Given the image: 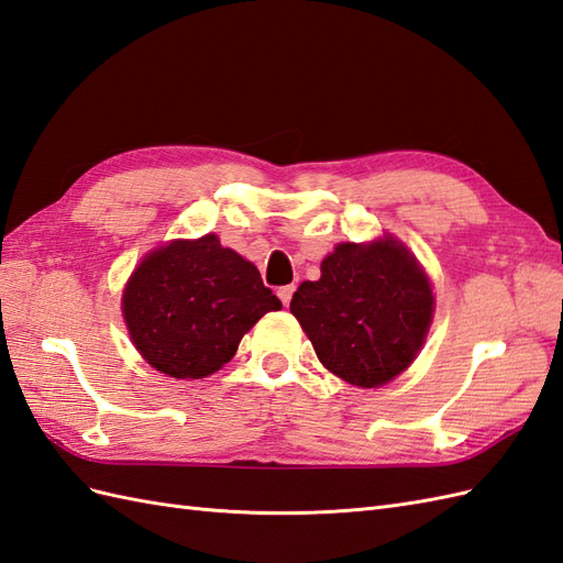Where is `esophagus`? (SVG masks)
<instances>
[{"label":"esophagus","instance_id":"esophagus-1","mask_svg":"<svg viewBox=\"0 0 563 563\" xmlns=\"http://www.w3.org/2000/svg\"><path fill=\"white\" fill-rule=\"evenodd\" d=\"M292 292H295V285H283L280 287V290H278V297H280V301H283V305L287 307V305H290V299H292Z\"/></svg>","mask_w":563,"mask_h":563}]
</instances>
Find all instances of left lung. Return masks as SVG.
<instances>
[{"label":"left lung","instance_id":"8db88e82","mask_svg":"<svg viewBox=\"0 0 563 563\" xmlns=\"http://www.w3.org/2000/svg\"><path fill=\"white\" fill-rule=\"evenodd\" d=\"M290 311L330 373L356 387H380L419 354L435 297L416 256L385 235L340 242L321 262V278L297 287Z\"/></svg>","mask_w":563,"mask_h":563}]
</instances>
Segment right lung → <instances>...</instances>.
<instances>
[{
  "instance_id": "1",
  "label": "right lung",
  "mask_w": 563,
  "mask_h": 563,
  "mask_svg": "<svg viewBox=\"0 0 563 563\" xmlns=\"http://www.w3.org/2000/svg\"><path fill=\"white\" fill-rule=\"evenodd\" d=\"M121 307L144 362L180 380L211 376L264 313L283 309L258 268L211 233L144 256Z\"/></svg>"
}]
</instances>
